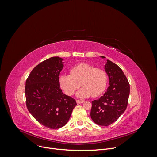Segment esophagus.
Returning <instances> with one entry per match:
<instances>
[{
  "mask_svg": "<svg viewBox=\"0 0 157 157\" xmlns=\"http://www.w3.org/2000/svg\"><path fill=\"white\" fill-rule=\"evenodd\" d=\"M84 100L83 99H80V100H79V99H77V103H78V104H80V103H84Z\"/></svg>",
  "mask_w": 157,
  "mask_h": 157,
  "instance_id": "34e87169",
  "label": "esophagus"
}]
</instances>
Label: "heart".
I'll return each mask as SVG.
<instances>
[{
    "mask_svg": "<svg viewBox=\"0 0 157 157\" xmlns=\"http://www.w3.org/2000/svg\"><path fill=\"white\" fill-rule=\"evenodd\" d=\"M69 75H61L59 78L60 87L68 96H73L80 86L77 92L80 98H97L101 95L107 87L108 75L101 68L87 63H81L71 68Z\"/></svg>",
    "mask_w": 157,
    "mask_h": 157,
    "instance_id": "heart-1",
    "label": "heart"
}]
</instances>
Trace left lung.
<instances>
[{
    "mask_svg": "<svg viewBox=\"0 0 157 157\" xmlns=\"http://www.w3.org/2000/svg\"><path fill=\"white\" fill-rule=\"evenodd\" d=\"M105 69L109 86L103 96L92 101L90 112L92 121L102 126L112 124L125 111L130 94V84L122 69L109 60Z\"/></svg>",
    "mask_w": 157,
    "mask_h": 157,
    "instance_id": "obj_1",
    "label": "left lung"
}]
</instances>
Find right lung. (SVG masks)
I'll list each match as a JSON object with an SVG mask.
<instances>
[{
	"label": "right lung",
	"instance_id": "1",
	"mask_svg": "<svg viewBox=\"0 0 157 157\" xmlns=\"http://www.w3.org/2000/svg\"><path fill=\"white\" fill-rule=\"evenodd\" d=\"M62 59L52 57L33 69L25 82L26 106L40 124L58 129L69 121L75 99L63 94L59 83L63 65Z\"/></svg>",
	"mask_w": 157,
	"mask_h": 157
}]
</instances>
